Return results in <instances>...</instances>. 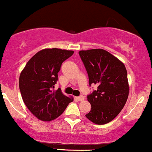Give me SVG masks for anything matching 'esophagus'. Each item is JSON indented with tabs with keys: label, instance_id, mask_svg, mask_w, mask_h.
I'll use <instances>...</instances> for the list:
<instances>
[{
	"label": "esophagus",
	"instance_id": "34e87169",
	"mask_svg": "<svg viewBox=\"0 0 152 152\" xmlns=\"http://www.w3.org/2000/svg\"><path fill=\"white\" fill-rule=\"evenodd\" d=\"M77 100H79V101H83V100H84V99H85V98H84V96H83V95H80V96H79V97H77Z\"/></svg>",
	"mask_w": 152,
	"mask_h": 152
}]
</instances>
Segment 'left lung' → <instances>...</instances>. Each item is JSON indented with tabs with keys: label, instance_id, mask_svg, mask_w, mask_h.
I'll list each match as a JSON object with an SVG mask.
<instances>
[{
	"label": "left lung",
	"instance_id": "1",
	"mask_svg": "<svg viewBox=\"0 0 152 152\" xmlns=\"http://www.w3.org/2000/svg\"><path fill=\"white\" fill-rule=\"evenodd\" d=\"M82 61L89 77V84L98 89L88 95L91 104L85 116L98 125L108 124L121 111L129 93L127 71L121 61L102 49L81 50Z\"/></svg>",
	"mask_w": 152,
	"mask_h": 152
}]
</instances>
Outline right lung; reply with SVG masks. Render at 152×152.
Masks as SVG:
<instances>
[{
  "label": "right lung",
  "mask_w": 152,
  "mask_h": 152,
  "mask_svg": "<svg viewBox=\"0 0 152 152\" xmlns=\"http://www.w3.org/2000/svg\"><path fill=\"white\" fill-rule=\"evenodd\" d=\"M74 52L57 48L44 49L34 54L21 71L19 89L23 103L31 113L43 121L57 118L73 101L60 88L54 90L57 73L64 60Z\"/></svg>",
  "instance_id": "right-lung-1"
}]
</instances>
